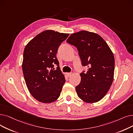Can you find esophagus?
<instances>
[{
  "instance_id": "obj_1",
  "label": "esophagus",
  "mask_w": 133,
  "mask_h": 133,
  "mask_svg": "<svg viewBox=\"0 0 133 133\" xmlns=\"http://www.w3.org/2000/svg\"><path fill=\"white\" fill-rule=\"evenodd\" d=\"M72 75V73H66V76H67V77H70Z\"/></svg>"
}]
</instances>
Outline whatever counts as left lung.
Here are the masks:
<instances>
[{"instance_id": "1", "label": "left lung", "mask_w": 133, "mask_h": 133, "mask_svg": "<svg viewBox=\"0 0 133 133\" xmlns=\"http://www.w3.org/2000/svg\"><path fill=\"white\" fill-rule=\"evenodd\" d=\"M66 42L76 47L83 66L81 82L76 87L78 97L87 103H96L107 94L112 83L115 59L103 38L96 33L80 31L71 35Z\"/></svg>"}]
</instances>
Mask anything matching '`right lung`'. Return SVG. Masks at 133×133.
<instances>
[{
  "mask_svg": "<svg viewBox=\"0 0 133 133\" xmlns=\"http://www.w3.org/2000/svg\"><path fill=\"white\" fill-rule=\"evenodd\" d=\"M69 34L45 30L38 34L25 46L22 70L31 95L38 101L50 103L59 97L64 76L56 56L61 43ZM55 64L57 67L54 68Z\"/></svg>",
  "mask_w": 133,
  "mask_h": 133,
  "instance_id": "1",
  "label": "right lung"
}]
</instances>
